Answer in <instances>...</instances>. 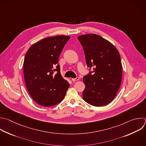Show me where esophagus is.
Masks as SVG:
<instances>
[{
    "label": "esophagus",
    "mask_w": 146,
    "mask_h": 146,
    "mask_svg": "<svg viewBox=\"0 0 146 146\" xmlns=\"http://www.w3.org/2000/svg\"><path fill=\"white\" fill-rule=\"evenodd\" d=\"M72 81L75 82L76 81H78V80H79V77H76V78H72Z\"/></svg>",
    "instance_id": "obj_1"
}]
</instances>
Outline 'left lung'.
Wrapping results in <instances>:
<instances>
[{
  "label": "left lung",
  "mask_w": 146,
  "mask_h": 146,
  "mask_svg": "<svg viewBox=\"0 0 146 146\" xmlns=\"http://www.w3.org/2000/svg\"><path fill=\"white\" fill-rule=\"evenodd\" d=\"M77 38L82 46L89 70L83 77L85 85L83 99L95 107L107 105L116 97L121 82L120 54L111 42L100 35L89 34Z\"/></svg>",
  "instance_id": "left-lung-1"
}]
</instances>
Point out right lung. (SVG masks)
<instances>
[{"mask_svg":"<svg viewBox=\"0 0 146 146\" xmlns=\"http://www.w3.org/2000/svg\"><path fill=\"white\" fill-rule=\"evenodd\" d=\"M69 38L66 35L44 38L33 44L26 54L23 74L26 88L33 100L42 106L60 103L70 86L62 77L58 64Z\"/></svg>","mask_w":146,"mask_h":146,"instance_id":"obj_1","label":"right lung"}]
</instances>
